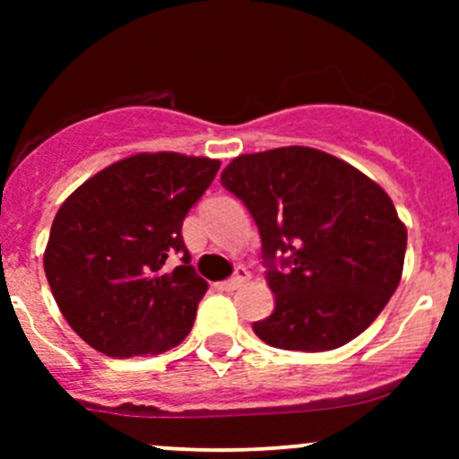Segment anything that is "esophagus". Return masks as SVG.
Returning a JSON list of instances; mask_svg holds the SVG:
<instances>
[{
	"instance_id": "34e87169",
	"label": "esophagus",
	"mask_w": 459,
	"mask_h": 459,
	"mask_svg": "<svg viewBox=\"0 0 459 459\" xmlns=\"http://www.w3.org/2000/svg\"><path fill=\"white\" fill-rule=\"evenodd\" d=\"M248 280V271L244 266H238V271H235V275L233 277H229V280H224L221 281V289L224 290H235V289H239V286L244 284V281Z\"/></svg>"
}]
</instances>
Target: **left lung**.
Wrapping results in <instances>:
<instances>
[{
  "instance_id": "8db88e82",
  "label": "left lung",
  "mask_w": 459,
  "mask_h": 459,
  "mask_svg": "<svg viewBox=\"0 0 459 459\" xmlns=\"http://www.w3.org/2000/svg\"><path fill=\"white\" fill-rule=\"evenodd\" d=\"M221 186L262 238L275 311L253 331L284 351H333L367 331L402 280L406 226L382 186L307 146L239 155Z\"/></svg>"
}]
</instances>
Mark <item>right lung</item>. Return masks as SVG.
<instances>
[{
	"label": "right lung",
	"mask_w": 459,
	"mask_h": 459,
	"mask_svg": "<svg viewBox=\"0 0 459 459\" xmlns=\"http://www.w3.org/2000/svg\"><path fill=\"white\" fill-rule=\"evenodd\" d=\"M220 161L140 152L86 179L59 206L44 271L73 331L108 358L157 355L191 333L208 284L182 224ZM183 255L179 267L168 259Z\"/></svg>",
	"instance_id": "obj_1"
}]
</instances>
